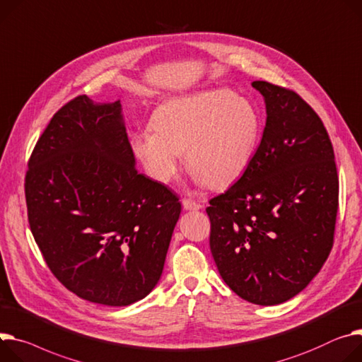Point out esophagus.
<instances>
[{"label":"esophagus","instance_id":"obj_1","mask_svg":"<svg viewBox=\"0 0 362 362\" xmlns=\"http://www.w3.org/2000/svg\"><path fill=\"white\" fill-rule=\"evenodd\" d=\"M182 206L185 210H199L202 209V204L196 200H191V199H182Z\"/></svg>","mask_w":362,"mask_h":362}]
</instances>
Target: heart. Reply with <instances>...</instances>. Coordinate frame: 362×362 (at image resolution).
Returning a JSON list of instances; mask_svg holds the SVG:
<instances>
[{"instance_id":"1","label":"heart","mask_w":362,"mask_h":362,"mask_svg":"<svg viewBox=\"0 0 362 362\" xmlns=\"http://www.w3.org/2000/svg\"><path fill=\"white\" fill-rule=\"evenodd\" d=\"M261 132L252 103L230 90H206L162 103L151 127L132 136V151L146 174L171 182L182 162L200 182L223 188L251 163Z\"/></svg>"}]
</instances>
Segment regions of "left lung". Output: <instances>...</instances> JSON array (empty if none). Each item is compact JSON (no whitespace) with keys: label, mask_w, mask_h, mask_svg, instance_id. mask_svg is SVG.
I'll return each instance as SVG.
<instances>
[{"label":"left lung","mask_w":362,"mask_h":362,"mask_svg":"<svg viewBox=\"0 0 362 362\" xmlns=\"http://www.w3.org/2000/svg\"><path fill=\"white\" fill-rule=\"evenodd\" d=\"M265 98L261 144L242 177L206 209L210 249L243 300L280 304L320 271L335 236L339 178L316 111L297 93L254 81Z\"/></svg>","instance_id":"obj_1"}]
</instances>
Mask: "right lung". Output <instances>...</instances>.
Masks as SVG:
<instances>
[{"instance_id": "1", "label": "right lung", "mask_w": 362, "mask_h": 362, "mask_svg": "<svg viewBox=\"0 0 362 362\" xmlns=\"http://www.w3.org/2000/svg\"><path fill=\"white\" fill-rule=\"evenodd\" d=\"M24 192L43 259L69 291L120 308L153 290L181 203L134 168L120 101L62 105L30 155Z\"/></svg>"}]
</instances>
